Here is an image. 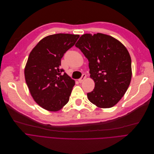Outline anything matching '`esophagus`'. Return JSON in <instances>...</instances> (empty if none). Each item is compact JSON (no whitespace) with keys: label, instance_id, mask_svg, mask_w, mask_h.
I'll use <instances>...</instances> for the list:
<instances>
[{"label":"esophagus","instance_id":"esophagus-1","mask_svg":"<svg viewBox=\"0 0 154 154\" xmlns=\"http://www.w3.org/2000/svg\"><path fill=\"white\" fill-rule=\"evenodd\" d=\"M86 75L85 74H83V75H82V78L78 79V82H79V83H82V82L84 81V80L86 79Z\"/></svg>","mask_w":154,"mask_h":154}]
</instances>
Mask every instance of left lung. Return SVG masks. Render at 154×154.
I'll return each mask as SVG.
<instances>
[{"instance_id": "obj_1", "label": "left lung", "mask_w": 154, "mask_h": 154, "mask_svg": "<svg viewBox=\"0 0 154 154\" xmlns=\"http://www.w3.org/2000/svg\"><path fill=\"white\" fill-rule=\"evenodd\" d=\"M75 46L88 60L90 78L94 82L88 98L98 108L113 107L131 82V57L127 49L119 40L102 33L83 34Z\"/></svg>"}]
</instances>
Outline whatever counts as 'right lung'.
Returning <instances> with one entry per match:
<instances>
[{"mask_svg":"<svg viewBox=\"0 0 154 154\" xmlns=\"http://www.w3.org/2000/svg\"><path fill=\"white\" fill-rule=\"evenodd\" d=\"M78 34H56L42 39L29 54L24 69L26 84L34 100L49 112L67 104L75 85L60 69L64 54L75 45Z\"/></svg>","mask_w":154,"mask_h":154,"instance_id":"add662e5","label":"right lung"}]
</instances>
